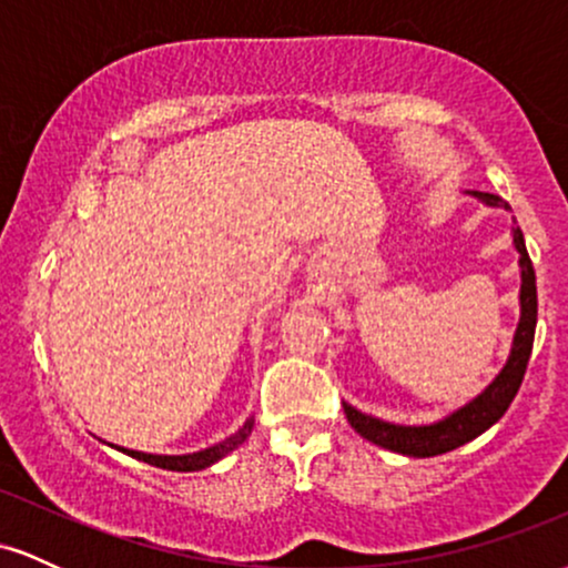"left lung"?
Here are the masks:
<instances>
[{
	"instance_id": "left-lung-1",
	"label": "left lung",
	"mask_w": 568,
	"mask_h": 568,
	"mask_svg": "<svg viewBox=\"0 0 568 568\" xmlns=\"http://www.w3.org/2000/svg\"><path fill=\"white\" fill-rule=\"evenodd\" d=\"M473 197L491 207H510L505 200L497 194L488 192H467ZM513 245L520 253L518 266H520V321L513 336V349L507 357L505 368L499 371L497 379H494L478 397H473L470 403H465L462 408H456L454 414L443 416L440 422L433 425L410 427V425H393V422H382L376 416L363 414L349 403H344V414L347 422L355 427V433H361L363 438L376 443V446L389 448V452L403 454V456H438L454 448L465 446L473 438H478L480 433H486L488 427L497 425L505 416V410L510 408L513 397L518 395L520 382H524L526 366H529L531 347H534V328H537V277H534V266L529 253H526L524 232L520 226H513Z\"/></svg>"
}]
</instances>
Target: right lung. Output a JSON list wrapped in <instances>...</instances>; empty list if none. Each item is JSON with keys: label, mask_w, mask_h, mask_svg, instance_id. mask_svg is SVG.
I'll return each instance as SVG.
<instances>
[{"label": "right lung", "mask_w": 568, "mask_h": 568, "mask_svg": "<svg viewBox=\"0 0 568 568\" xmlns=\"http://www.w3.org/2000/svg\"><path fill=\"white\" fill-rule=\"evenodd\" d=\"M253 429V419H247L243 427L237 429V433L230 435L226 440L216 443V446L211 448H202V452H194V454H181V456H168V454H143V452H133V448H122V446H114L116 452L133 456V459L139 462H146V465H154V467H162V470H173V473H194V470H205V467L216 465L219 459H224L226 454L234 452V448L240 446V443H245L247 435H251Z\"/></svg>", "instance_id": "obj_1"}]
</instances>
